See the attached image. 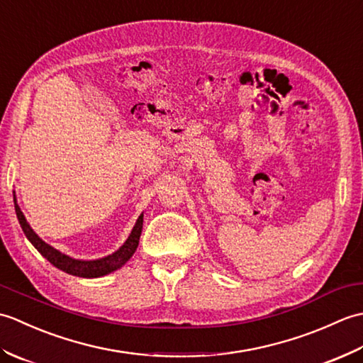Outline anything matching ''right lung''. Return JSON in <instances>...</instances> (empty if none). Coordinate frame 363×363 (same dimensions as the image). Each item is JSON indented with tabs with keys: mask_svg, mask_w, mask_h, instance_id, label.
Instances as JSON below:
<instances>
[{
	"mask_svg": "<svg viewBox=\"0 0 363 363\" xmlns=\"http://www.w3.org/2000/svg\"><path fill=\"white\" fill-rule=\"evenodd\" d=\"M15 212H17V218L20 221L23 233H25V235L28 237V240L35 246V250L40 252L46 260H50L56 268L62 269V272L68 274L79 276V277H99V276L109 274L115 272L117 268H120L121 265H125L126 262L133 257V254L137 250L138 240H140V234H142V226H143V213H142L140 217H138L133 233H130V235L128 237L125 245H123L118 251H115L112 256H107L98 260H76L65 256L62 252H59L57 250H54L52 246L46 245L42 238L38 237L33 229H30L25 215H23V212L20 211L17 203H15Z\"/></svg>",
	"mask_w": 363,
	"mask_h": 363,
	"instance_id": "1",
	"label": "right lung"
}]
</instances>
